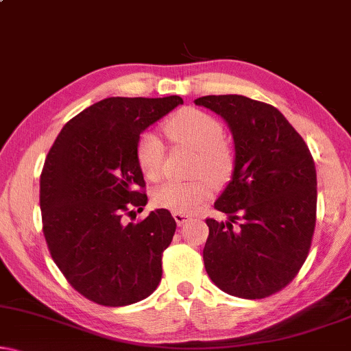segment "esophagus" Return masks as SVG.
<instances>
[{
    "mask_svg": "<svg viewBox=\"0 0 351 351\" xmlns=\"http://www.w3.org/2000/svg\"><path fill=\"white\" fill-rule=\"evenodd\" d=\"M173 218H175V221L178 226H181V224H184L186 221H189L191 219V215L188 213H180V212H175L173 213Z\"/></svg>",
    "mask_w": 351,
    "mask_h": 351,
    "instance_id": "obj_1",
    "label": "esophagus"
}]
</instances>
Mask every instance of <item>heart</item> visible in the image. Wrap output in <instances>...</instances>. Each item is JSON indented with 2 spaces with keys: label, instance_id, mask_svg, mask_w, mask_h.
Returning <instances> with one entry per match:
<instances>
[{
  "label": "heart",
  "instance_id": "b5f03b06",
  "mask_svg": "<svg viewBox=\"0 0 351 351\" xmlns=\"http://www.w3.org/2000/svg\"><path fill=\"white\" fill-rule=\"evenodd\" d=\"M165 133L176 144L197 152L195 175H205L213 183H224L232 170L230 147L223 143L221 123L207 112L183 109L176 112L165 123ZM163 144L156 133L144 132L136 143V160L139 170L149 180H157L162 173ZM206 178V179H207ZM200 176L194 181L170 180L158 184L152 193L157 207L180 213H193L212 194L210 182Z\"/></svg>",
  "mask_w": 351,
  "mask_h": 351
}]
</instances>
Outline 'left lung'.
<instances>
[{"label": "left lung", "mask_w": 351, "mask_h": 351, "mask_svg": "<svg viewBox=\"0 0 351 351\" xmlns=\"http://www.w3.org/2000/svg\"><path fill=\"white\" fill-rule=\"evenodd\" d=\"M195 104L221 115L234 138L232 180L207 218L204 265L230 295L266 298L297 276L316 224V168L310 149L276 107L239 95Z\"/></svg>", "instance_id": "1"}]
</instances>
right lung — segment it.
<instances>
[{"label": "right lung", "mask_w": 351, "mask_h": 351, "mask_svg": "<svg viewBox=\"0 0 351 351\" xmlns=\"http://www.w3.org/2000/svg\"><path fill=\"white\" fill-rule=\"evenodd\" d=\"M183 104L180 96L107 97L69 120L40 176L43 234L60 273L78 293L104 306L151 295L176 221L167 208L136 223L147 204L136 160L143 130Z\"/></svg>", "instance_id": "add662e5"}]
</instances>
